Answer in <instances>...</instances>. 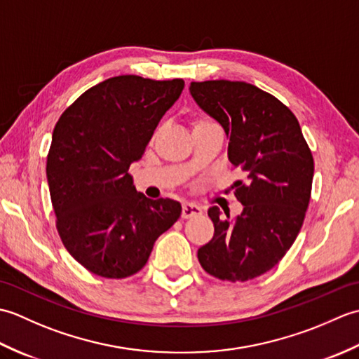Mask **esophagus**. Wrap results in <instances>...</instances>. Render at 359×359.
I'll return each mask as SVG.
<instances>
[{
    "instance_id": "34e87169",
    "label": "esophagus",
    "mask_w": 359,
    "mask_h": 359,
    "mask_svg": "<svg viewBox=\"0 0 359 359\" xmlns=\"http://www.w3.org/2000/svg\"><path fill=\"white\" fill-rule=\"evenodd\" d=\"M202 215V208L199 205H194V203H184V207H182V217L184 219H191L196 216H201Z\"/></svg>"
}]
</instances>
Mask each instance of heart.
<instances>
[{
    "label": "heart",
    "mask_w": 359,
    "mask_h": 359,
    "mask_svg": "<svg viewBox=\"0 0 359 359\" xmlns=\"http://www.w3.org/2000/svg\"><path fill=\"white\" fill-rule=\"evenodd\" d=\"M203 123H210L208 120H197L196 123H194V126H199V125H203Z\"/></svg>",
    "instance_id": "heart-1"
}]
</instances>
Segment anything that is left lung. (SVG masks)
<instances>
[{
  "label": "left lung",
  "instance_id": "1",
  "mask_svg": "<svg viewBox=\"0 0 359 359\" xmlns=\"http://www.w3.org/2000/svg\"><path fill=\"white\" fill-rule=\"evenodd\" d=\"M196 103L228 137V160L245 179L234 182L238 217L208 210L215 236L197 251L211 276L245 282L271 270L301 231L309 208L313 156L294 114L245 81H193Z\"/></svg>",
  "mask_w": 359,
  "mask_h": 359
}]
</instances>
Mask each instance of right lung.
Instances as JSON below:
<instances>
[{"instance_id":"add662e5","label":"right lung","mask_w":359,"mask_h":359,"mask_svg":"<svg viewBox=\"0 0 359 359\" xmlns=\"http://www.w3.org/2000/svg\"><path fill=\"white\" fill-rule=\"evenodd\" d=\"M184 86L182 79L118 75L83 93L53 128L46 175L57 230L97 276L123 279L142 270L158 236L180 217L179 202L148 199L128 170Z\"/></svg>"}]
</instances>
